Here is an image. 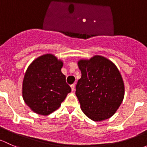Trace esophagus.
Masks as SVG:
<instances>
[{"instance_id": "esophagus-1", "label": "esophagus", "mask_w": 147, "mask_h": 147, "mask_svg": "<svg viewBox=\"0 0 147 147\" xmlns=\"http://www.w3.org/2000/svg\"><path fill=\"white\" fill-rule=\"evenodd\" d=\"M71 90L72 91H74V89H75V84H72V85H71Z\"/></svg>"}]
</instances>
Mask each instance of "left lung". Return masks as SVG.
Returning a JSON list of instances; mask_svg holds the SVG:
<instances>
[{
	"label": "left lung",
	"instance_id": "1",
	"mask_svg": "<svg viewBox=\"0 0 147 147\" xmlns=\"http://www.w3.org/2000/svg\"><path fill=\"white\" fill-rule=\"evenodd\" d=\"M81 78L76 95L84 114L93 121H102L115 114L122 103L125 86L115 65L101 56L81 60Z\"/></svg>",
	"mask_w": 147,
	"mask_h": 147
}]
</instances>
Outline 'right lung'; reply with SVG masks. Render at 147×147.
Segmentation results:
<instances>
[{
    "label": "right lung",
    "mask_w": 147,
    "mask_h": 147,
    "mask_svg": "<svg viewBox=\"0 0 147 147\" xmlns=\"http://www.w3.org/2000/svg\"><path fill=\"white\" fill-rule=\"evenodd\" d=\"M62 66V61L49 54L34 60L27 69L22 97L34 113L47 115L55 111L71 90L61 71Z\"/></svg>",
    "instance_id": "add662e5"
}]
</instances>
